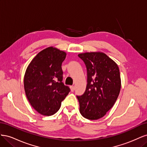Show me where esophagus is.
I'll list each match as a JSON object with an SVG mask.
<instances>
[{
  "label": "esophagus",
  "instance_id": "obj_1",
  "mask_svg": "<svg viewBox=\"0 0 147 147\" xmlns=\"http://www.w3.org/2000/svg\"><path fill=\"white\" fill-rule=\"evenodd\" d=\"M70 88L71 91H72V92L74 91V90H75V86H70Z\"/></svg>",
  "mask_w": 147,
  "mask_h": 147
}]
</instances>
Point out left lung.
<instances>
[{"label": "left lung", "mask_w": 147, "mask_h": 147, "mask_svg": "<svg viewBox=\"0 0 147 147\" xmlns=\"http://www.w3.org/2000/svg\"><path fill=\"white\" fill-rule=\"evenodd\" d=\"M78 57L87 70V85L82 96H77L80 112L88 119L103 117L116 102L121 89L118 65L100 52L84 53Z\"/></svg>", "instance_id": "8db88e82"}]
</instances>
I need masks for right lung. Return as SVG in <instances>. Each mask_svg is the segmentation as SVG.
<instances>
[{"label": "right lung", "mask_w": 147, "mask_h": 147, "mask_svg": "<svg viewBox=\"0 0 147 147\" xmlns=\"http://www.w3.org/2000/svg\"><path fill=\"white\" fill-rule=\"evenodd\" d=\"M65 57L64 51L48 47L35 56L26 70V95L32 107L43 115L56 113L70 91L63 82L61 65Z\"/></svg>", "instance_id": "add662e5"}]
</instances>
